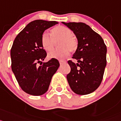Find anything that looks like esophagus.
Listing matches in <instances>:
<instances>
[{"label":"esophagus","mask_w":121,"mask_h":121,"mask_svg":"<svg viewBox=\"0 0 121 121\" xmlns=\"http://www.w3.org/2000/svg\"><path fill=\"white\" fill-rule=\"evenodd\" d=\"M60 65H63V64H65L66 63V61H63V60H60Z\"/></svg>","instance_id":"esophagus-1"}]
</instances>
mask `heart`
<instances>
[{
    "instance_id": "b5f03b06",
    "label": "heart",
    "mask_w": 121,
    "mask_h": 121,
    "mask_svg": "<svg viewBox=\"0 0 121 121\" xmlns=\"http://www.w3.org/2000/svg\"><path fill=\"white\" fill-rule=\"evenodd\" d=\"M51 36L47 33L41 36V43L43 49L46 51H50L54 47V42L60 39L57 44L60 48L53 50L48 53L49 58L63 59L69 55V52H74L77 48L78 43L73 36L72 30L63 26H58L51 30Z\"/></svg>"
}]
</instances>
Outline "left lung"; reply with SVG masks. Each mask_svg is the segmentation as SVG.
I'll return each mask as SVG.
<instances>
[{
    "mask_svg": "<svg viewBox=\"0 0 121 121\" xmlns=\"http://www.w3.org/2000/svg\"><path fill=\"white\" fill-rule=\"evenodd\" d=\"M62 23L73 31L78 41L72 58L78 63L68 61L71 67L66 77L68 83L77 94H90L102 80L107 65V46L102 38L85 23Z\"/></svg>",
    "mask_w": 121,
    "mask_h": 121,
    "instance_id": "left-lung-1",
    "label": "left lung"
}]
</instances>
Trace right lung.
<instances>
[{"mask_svg": "<svg viewBox=\"0 0 121 121\" xmlns=\"http://www.w3.org/2000/svg\"><path fill=\"white\" fill-rule=\"evenodd\" d=\"M58 24L56 21L35 20L28 24L14 39L11 49V69L22 90L33 95L48 90L52 76L60 66L52 58L43 63L47 53L41 43L44 31ZM37 63H40L38 67Z\"/></svg>", "mask_w": 121, "mask_h": 121, "instance_id": "obj_1", "label": "right lung"}]
</instances>
